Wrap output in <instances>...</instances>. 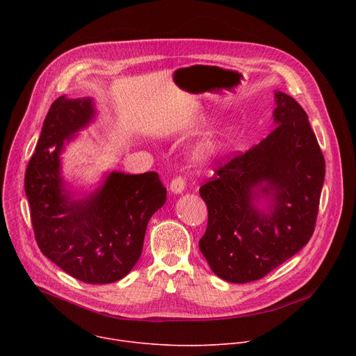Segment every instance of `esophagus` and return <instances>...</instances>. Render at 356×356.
I'll use <instances>...</instances> for the list:
<instances>
[{
  "instance_id": "1",
  "label": "esophagus",
  "mask_w": 356,
  "mask_h": 356,
  "mask_svg": "<svg viewBox=\"0 0 356 356\" xmlns=\"http://www.w3.org/2000/svg\"><path fill=\"white\" fill-rule=\"evenodd\" d=\"M184 187H186V181H184V179H183L181 176L175 177V179L172 180V183H170V191L175 193V194L183 193V191H184Z\"/></svg>"
}]
</instances>
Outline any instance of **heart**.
Returning a JSON list of instances; mask_svg holds the SVG:
<instances>
[{
    "mask_svg": "<svg viewBox=\"0 0 356 356\" xmlns=\"http://www.w3.org/2000/svg\"><path fill=\"white\" fill-rule=\"evenodd\" d=\"M211 152H213V145H211V143H206L204 146L201 147V150H200V155H201V156H206V155L211 154Z\"/></svg>",
    "mask_w": 356,
    "mask_h": 356,
    "instance_id": "1",
    "label": "heart"
}]
</instances>
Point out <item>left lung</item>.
Returning a JSON list of instances; mask_svg holds the SVG:
<instances>
[{
  "instance_id": "obj_1",
  "label": "left lung",
  "mask_w": 356,
  "mask_h": 356,
  "mask_svg": "<svg viewBox=\"0 0 356 356\" xmlns=\"http://www.w3.org/2000/svg\"><path fill=\"white\" fill-rule=\"evenodd\" d=\"M272 132L221 163L200 187L209 209L198 242L211 270L231 283L259 280L306 245L316 227L325 161L297 101L275 92ZM262 196L268 206L258 209Z\"/></svg>"
}]
</instances>
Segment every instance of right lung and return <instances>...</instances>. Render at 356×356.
I'll use <instances>...</instances> for the list:
<instances>
[{
    "label": "right lung",
    "mask_w": 356,
    "mask_h": 356,
    "mask_svg": "<svg viewBox=\"0 0 356 356\" xmlns=\"http://www.w3.org/2000/svg\"><path fill=\"white\" fill-rule=\"evenodd\" d=\"M91 98L59 97L50 106L25 173L31 221L43 255L77 280L107 284L138 262L147 222L166 202L156 172H111L84 198L73 200L62 177L65 140L94 118Z\"/></svg>",
    "instance_id": "right-lung-1"
}]
</instances>
